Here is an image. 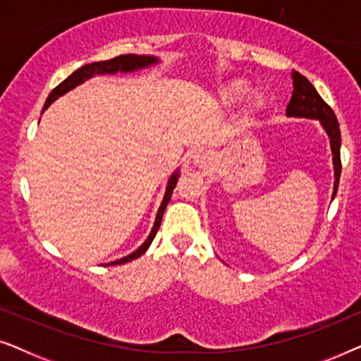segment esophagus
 Returning <instances> with one entry per match:
<instances>
[{"instance_id":"1","label":"esophagus","mask_w":361,"mask_h":361,"mask_svg":"<svg viewBox=\"0 0 361 361\" xmlns=\"http://www.w3.org/2000/svg\"><path fill=\"white\" fill-rule=\"evenodd\" d=\"M192 159H194V164L197 167H202V169H207V167L214 166V159H212V156L207 154V152H197Z\"/></svg>"}]
</instances>
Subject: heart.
<instances>
[{
	"label": "heart",
	"mask_w": 361,
	"mask_h": 361,
	"mask_svg": "<svg viewBox=\"0 0 361 361\" xmlns=\"http://www.w3.org/2000/svg\"><path fill=\"white\" fill-rule=\"evenodd\" d=\"M248 92V87L243 82H233L226 90V100L228 102H238L245 97V93Z\"/></svg>",
	"instance_id": "heart-1"
}]
</instances>
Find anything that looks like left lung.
<instances>
[{
	"instance_id": "left-lung-1",
	"label": "left lung",
	"mask_w": 361,
	"mask_h": 361,
	"mask_svg": "<svg viewBox=\"0 0 361 361\" xmlns=\"http://www.w3.org/2000/svg\"><path fill=\"white\" fill-rule=\"evenodd\" d=\"M293 97L288 108H286V115L295 118H310V120H319L322 123L324 130L327 131L330 137V147H332L334 154V169H335V184H334V195L337 194L340 172H342V161H340V145H342V137H340V128L337 116L332 108L322 100V97L315 92L312 83H310L304 75L299 72H293Z\"/></svg>"
}]
</instances>
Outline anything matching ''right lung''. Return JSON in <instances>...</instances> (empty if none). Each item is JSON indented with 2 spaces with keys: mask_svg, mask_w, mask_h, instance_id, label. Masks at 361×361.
<instances>
[{
  "mask_svg": "<svg viewBox=\"0 0 361 361\" xmlns=\"http://www.w3.org/2000/svg\"><path fill=\"white\" fill-rule=\"evenodd\" d=\"M152 63H157V59L152 57V56H136V54H126V56H118L115 59H110V61H102V62H93V63H87V66H83L78 68L72 73V75H68L66 80L62 83H59V85L54 88L51 92V95L44 103V108L42 111L46 110V108L51 105V103L59 98L63 93H67L68 90H72V88H75L78 83L85 82L87 78H90L93 75H103V73H116V72H133V71H137V68H142V67H149ZM177 177H179V172H176V174L171 176L169 182H167V189H166V194H164V199H162V204L159 207V210H157V215H156V221H154V226H152L149 236H147L145 243H142L140 248L136 251H133L131 255L125 256V258L121 259H116V261H111V266L115 264H123V263H128V261H133L136 258H140L141 255L146 253V250L149 248V245L152 243V240H154V236L157 233V230H159L161 226V221H162V215H164V210L167 204H169L171 200V195H172V190H174V187L177 184Z\"/></svg>",
  "mask_w": 361,
  "mask_h": 361,
  "instance_id": "right-lung-1",
  "label": "right lung"
}]
</instances>
